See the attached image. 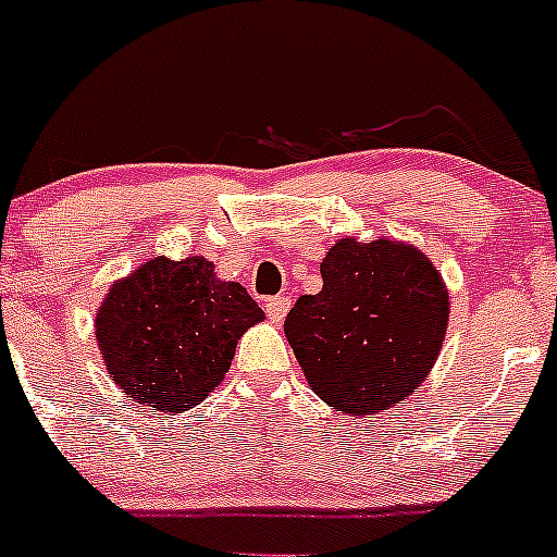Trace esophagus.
<instances>
[{"label": "esophagus", "mask_w": 557, "mask_h": 557, "mask_svg": "<svg viewBox=\"0 0 557 557\" xmlns=\"http://www.w3.org/2000/svg\"><path fill=\"white\" fill-rule=\"evenodd\" d=\"M264 309H267V317L272 319L274 324H280L287 314V309H290V298L285 296H274V298H267L264 300Z\"/></svg>", "instance_id": "1"}]
</instances>
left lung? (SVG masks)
Here are the masks:
<instances>
[{
	"label": "left lung",
	"instance_id": "1",
	"mask_svg": "<svg viewBox=\"0 0 557 557\" xmlns=\"http://www.w3.org/2000/svg\"><path fill=\"white\" fill-rule=\"evenodd\" d=\"M319 270L322 290L287 311L285 337L319 398L372 419L432 372L450 317L447 285L424 251L395 238H341Z\"/></svg>",
	"mask_w": 557,
	"mask_h": 557
}]
</instances>
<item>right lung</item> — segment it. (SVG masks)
<instances>
[{"label":"right lung","mask_w":557,"mask_h":557,"mask_svg":"<svg viewBox=\"0 0 557 557\" xmlns=\"http://www.w3.org/2000/svg\"><path fill=\"white\" fill-rule=\"evenodd\" d=\"M264 311L203 257H154L110 287L96 341L114 385L151 411L183 413L225 380L243 332Z\"/></svg>","instance_id":"right-lung-1"}]
</instances>
